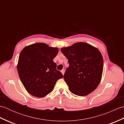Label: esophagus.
<instances>
[{
	"label": "esophagus",
	"instance_id": "34e87169",
	"mask_svg": "<svg viewBox=\"0 0 124 124\" xmlns=\"http://www.w3.org/2000/svg\"><path fill=\"white\" fill-rule=\"evenodd\" d=\"M61 71V72H62V73L63 74V75H64V72H65V70H64V69H62Z\"/></svg>",
	"mask_w": 124,
	"mask_h": 124
}]
</instances>
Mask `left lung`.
<instances>
[{
  "mask_svg": "<svg viewBox=\"0 0 124 124\" xmlns=\"http://www.w3.org/2000/svg\"><path fill=\"white\" fill-rule=\"evenodd\" d=\"M61 51L69 64L63 77L70 91L81 96L93 92L100 83L103 69V60L99 50L89 44L79 42Z\"/></svg>",
  "mask_w": 124,
  "mask_h": 124,
  "instance_id": "8db88e82",
  "label": "left lung"
}]
</instances>
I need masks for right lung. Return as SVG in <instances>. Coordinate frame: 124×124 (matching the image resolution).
Returning <instances> with one entry per match:
<instances>
[{"label": "right lung", "instance_id": "1", "mask_svg": "<svg viewBox=\"0 0 124 124\" xmlns=\"http://www.w3.org/2000/svg\"><path fill=\"white\" fill-rule=\"evenodd\" d=\"M59 51L45 43L25 47L21 52L17 64L20 78L26 90L37 97H43L53 90L63 75L56 69L53 59Z\"/></svg>", "mask_w": 124, "mask_h": 124}]
</instances>
